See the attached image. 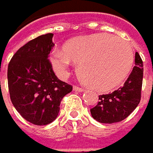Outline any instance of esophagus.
I'll use <instances>...</instances> for the list:
<instances>
[{"mask_svg":"<svg viewBox=\"0 0 153 153\" xmlns=\"http://www.w3.org/2000/svg\"><path fill=\"white\" fill-rule=\"evenodd\" d=\"M73 90H74V91H76V92L84 91V89H83L82 88H80V87H78V86H74Z\"/></svg>","mask_w":153,"mask_h":153,"instance_id":"34e87169","label":"esophagus"}]
</instances>
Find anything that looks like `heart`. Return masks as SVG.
<instances>
[{"label":"heart","instance_id":"b5f03b06","mask_svg":"<svg viewBox=\"0 0 153 153\" xmlns=\"http://www.w3.org/2000/svg\"><path fill=\"white\" fill-rule=\"evenodd\" d=\"M56 74L65 79L72 63L78 64L81 80L93 88L107 91L124 81L129 74L134 53L128 42L108 34H94L70 39L50 56Z\"/></svg>","mask_w":153,"mask_h":153}]
</instances>
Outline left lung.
I'll list each match as a JSON object with an SVG mask.
<instances>
[{
  "instance_id": "1",
  "label": "left lung",
  "mask_w": 153,
  "mask_h": 153,
  "mask_svg": "<svg viewBox=\"0 0 153 153\" xmlns=\"http://www.w3.org/2000/svg\"><path fill=\"white\" fill-rule=\"evenodd\" d=\"M134 64L123 87L111 94L99 95L98 104L90 109L93 118L102 123H114L125 119L137 107L143 79V62L137 52Z\"/></svg>"
}]
</instances>
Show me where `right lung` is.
Returning a JSON list of instances; mask_svg holds the SVG:
<instances>
[{
	"label": "right lung",
	"mask_w": 153,
	"mask_h": 153,
	"mask_svg": "<svg viewBox=\"0 0 153 153\" xmlns=\"http://www.w3.org/2000/svg\"><path fill=\"white\" fill-rule=\"evenodd\" d=\"M53 36L52 33L42 35L21 47L7 69L12 103L35 125H47L55 120L62 99L72 91V86L56 76L48 59L54 46Z\"/></svg>",
	"instance_id": "add662e5"
}]
</instances>
